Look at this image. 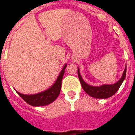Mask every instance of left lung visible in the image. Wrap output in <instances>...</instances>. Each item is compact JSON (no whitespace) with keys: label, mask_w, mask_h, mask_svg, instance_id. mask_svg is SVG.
Wrapping results in <instances>:
<instances>
[{"label":"left lung","mask_w":135,"mask_h":135,"mask_svg":"<svg viewBox=\"0 0 135 135\" xmlns=\"http://www.w3.org/2000/svg\"><path fill=\"white\" fill-rule=\"evenodd\" d=\"M78 76H79V81L81 83L83 90L85 91L86 93H88L89 95H90L93 98H101V99H105L110 98L118 91L119 88L124 82L126 76V73H127V66L125 67V69L123 72L122 76L121 79H119L118 82L113 84V85H103L99 87H94L91 85H88L82 79V76L79 73V70L78 69Z\"/></svg>","instance_id":"obj_1"}]
</instances>
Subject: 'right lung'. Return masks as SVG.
I'll return each mask as SVG.
<instances>
[{"instance_id": "right-lung-1", "label": "right lung", "mask_w": 135, "mask_h": 135, "mask_svg": "<svg viewBox=\"0 0 135 135\" xmlns=\"http://www.w3.org/2000/svg\"><path fill=\"white\" fill-rule=\"evenodd\" d=\"M66 66L67 65L65 64L55 83L49 89L35 95H24L16 91L17 93L26 103L32 106H42L50 104L58 98L60 94L62 79L64 74L65 69Z\"/></svg>"}]
</instances>
